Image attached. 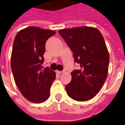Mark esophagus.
Segmentation results:
<instances>
[{
  "label": "esophagus",
  "instance_id": "obj_1",
  "mask_svg": "<svg viewBox=\"0 0 125 125\" xmlns=\"http://www.w3.org/2000/svg\"><path fill=\"white\" fill-rule=\"evenodd\" d=\"M64 72L63 71H56V73H58V74H61V73H63Z\"/></svg>",
  "mask_w": 125,
  "mask_h": 125
}]
</instances>
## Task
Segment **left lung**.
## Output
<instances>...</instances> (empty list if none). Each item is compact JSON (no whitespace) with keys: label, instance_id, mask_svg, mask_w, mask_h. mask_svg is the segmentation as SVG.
Returning a JSON list of instances; mask_svg holds the SVG:
<instances>
[{"label":"left lung","instance_id":"1","mask_svg":"<svg viewBox=\"0 0 125 125\" xmlns=\"http://www.w3.org/2000/svg\"><path fill=\"white\" fill-rule=\"evenodd\" d=\"M73 52L78 70L71 73L72 81L65 86L68 96L77 101L92 99L104 83L109 54L102 34L96 28L83 26L59 30Z\"/></svg>","mask_w":125,"mask_h":125}]
</instances>
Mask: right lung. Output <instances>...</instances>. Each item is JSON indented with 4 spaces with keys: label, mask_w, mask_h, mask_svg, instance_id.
<instances>
[{
    "label": "right lung",
    "mask_w": 125,
    "mask_h": 125,
    "mask_svg": "<svg viewBox=\"0 0 125 125\" xmlns=\"http://www.w3.org/2000/svg\"><path fill=\"white\" fill-rule=\"evenodd\" d=\"M56 33L31 26L16 35L12 48L11 67L14 80L23 96L33 103H42L50 95L55 73L43 69L46 42Z\"/></svg>",
    "instance_id": "1"
}]
</instances>
